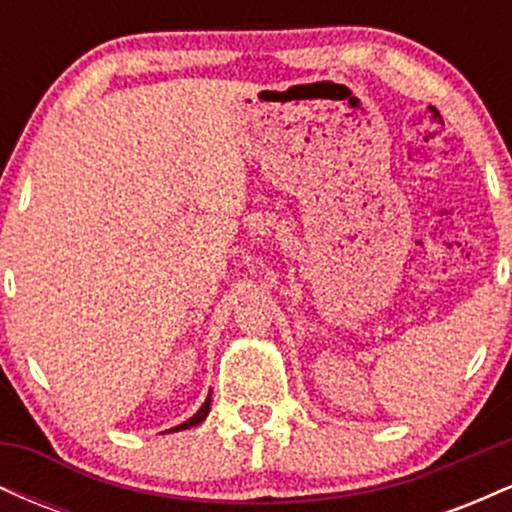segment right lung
Masks as SVG:
<instances>
[{
	"label": "right lung",
	"instance_id": "add662e5",
	"mask_svg": "<svg viewBox=\"0 0 512 512\" xmlns=\"http://www.w3.org/2000/svg\"><path fill=\"white\" fill-rule=\"evenodd\" d=\"M209 409H211V392H209V397L204 399V404L202 407H199V411L195 416H190V419L185 421V424H180V426H175V428H170V431H185V428H192V426H197V424H202L204 419H207V414H209ZM168 433V431H166Z\"/></svg>",
	"mask_w": 512,
	"mask_h": 512
}]
</instances>
